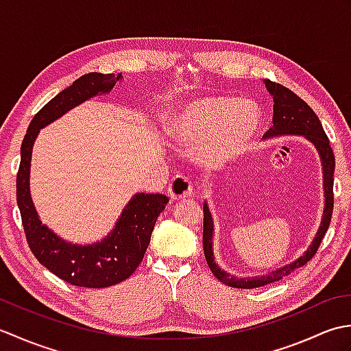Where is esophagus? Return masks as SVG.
<instances>
[{"label": "esophagus", "instance_id": "34e87169", "mask_svg": "<svg viewBox=\"0 0 351 351\" xmlns=\"http://www.w3.org/2000/svg\"><path fill=\"white\" fill-rule=\"evenodd\" d=\"M193 191V184L190 181V178L184 176V175H176L171 178V181L169 184V196L170 199H185L191 196Z\"/></svg>", "mask_w": 351, "mask_h": 351}]
</instances>
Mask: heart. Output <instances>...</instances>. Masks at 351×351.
I'll return each mask as SVG.
<instances>
[{
  "mask_svg": "<svg viewBox=\"0 0 351 351\" xmlns=\"http://www.w3.org/2000/svg\"><path fill=\"white\" fill-rule=\"evenodd\" d=\"M258 113L250 104L226 95L190 99L167 121V132L181 146H196L197 160L215 167L240 155L258 130Z\"/></svg>",
  "mask_w": 351,
  "mask_h": 351,
  "instance_id": "heart-1",
  "label": "heart"
}]
</instances>
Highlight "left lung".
Wrapping results in <instances>:
<instances>
[{
    "label": "left lung",
    "instance_id": "8db88e82",
    "mask_svg": "<svg viewBox=\"0 0 351 351\" xmlns=\"http://www.w3.org/2000/svg\"><path fill=\"white\" fill-rule=\"evenodd\" d=\"M267 90L273 95V126L265 132L264 137H273V136H287V134H299L304 136L312 143L315 145L317 151L322 156L323 162V176H324V213L322 226H319L318 232L314 238V241L309 245V249L304 252V255L300 256L293 264L285 265L279 268V270L271 271L270 274L259 276V278H234V276L223 271L221 268L215 264L214 255H213V217L208 210V205L204 204V252L208 267L213 271V274L217 278L221 283L232 288H259L268 285V283L279 282L285 276L291 274L297 268L308 264L309 261L314 258L319 244H322L323 238L329 229L332 213H333V173H335V155L329 143V137L326 136L323 130V125L319 122L315 111L312 110L306 102L299 98L293 90L288 87L282 86L274 81L265 80Z\"/></svg>",
    "mask_w": 351,
    "mask_h": 351
}]
</instances>
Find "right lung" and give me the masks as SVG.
<instances>
[{
	"label": "right lung",
	"instance_id": "right-lung-1",
	"mask_svg": "<svg viewBox=\"0 0 351 351\" xmlns=\"http://www.w3.org/2000/svg\"><path fill=\"white\" fill-rule=\"evenodd\" d=\"M121 78V73L99 72L80 77L37 111L21 145L16 200L28 247L43 267L73 287L107 288L128 279L143 261L155 221L169 202L162 195L137 193L110 235L92 245L63 241L37 217L29 196V161L39 130L92 96L110 92Z\"/></svg>",
	"mask_w": 351,
	"mask_h": 351
}]
</instances>
